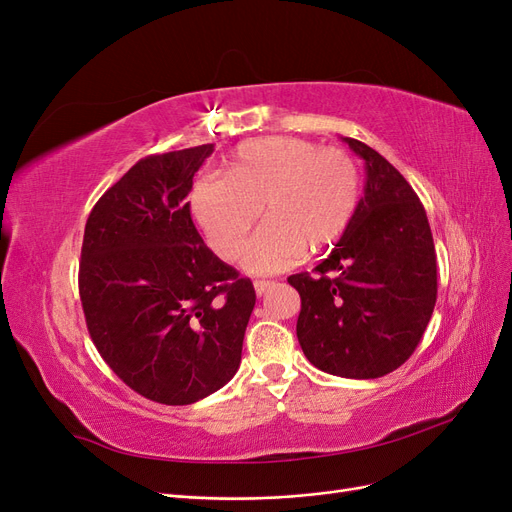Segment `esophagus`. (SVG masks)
<instances>
[{
	"instance_id": "obj_1",
	"label": "esophagus",
	"mask_w": 512,
	"mask_h": 512,
	"mask_svg": "<svg viewBox=\"0 0 512 512\" xmlns=\"http://www.w3.org/2000/svg\"><path fill=\"white\" fill-rule=\"evenodd\" d=\"M275 286V282H271V280H256L254 282V288H256V294H258V297H262V294H267L271 288Z\"/></svg>"
}]
</instances>
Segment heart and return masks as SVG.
<instances>
[{
	"mask_svg": "<svg viewBox=\"0 0 512 512\" xmlns=\"http://www.w3.org/2000/svg\"><path fill=\"white\" fill-rule=\"evenodd\" d=\"M361 196V175L344 149L294 136L243 143L228 175H203L190 194V209L211 250L237 258L265 205L267 222L245 247L243 267L277 273L305 250L322 252L350 226Z\"/></svg>",
	"mask_w": 512,
	"mask_h": 512,
	"instance_id": "obj_1",
	"label": "heart"
}]
</instances>
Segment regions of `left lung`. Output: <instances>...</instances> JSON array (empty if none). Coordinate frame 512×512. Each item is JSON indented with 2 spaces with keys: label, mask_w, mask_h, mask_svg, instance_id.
<instances>
[{
  "label": "left lung",
  "mask_w": 512,
  "mask_h": 512,
  "mask_svg": "<svg viewBox=\"0 0 512 512\" xmlns=\"http://www.w3.org/2000/svg\"><path fill=\"white\" fill-rule=\"evenodd\" d=\"M367 183L335 250L288 284L299 290L297 337L307 361L333 376L369 380L404 365L438 297V265L421 200L399 170L356 138Z\"/></svg>",
  "instance_id": "left-lung-1"
}]
</instances>
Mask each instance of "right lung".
Instances as JSON below:
<instances>
[{"mask_svg": "<svg viewBox=\"0 0 512 512\" xmlns=\"http://www.w3.org/2000/svg\"><path fill=\"white\" fill-rule=\"evenodd\" d=\"M213 145L138 160L91 209L79 292L91 339L132 391L188 406L237 374L256 292L192 222L196 170Z\"/></svg>", "mask_w": 512, "mask_h": 512, "instance_id": "1", "label": "right lung"}]
</instances>
